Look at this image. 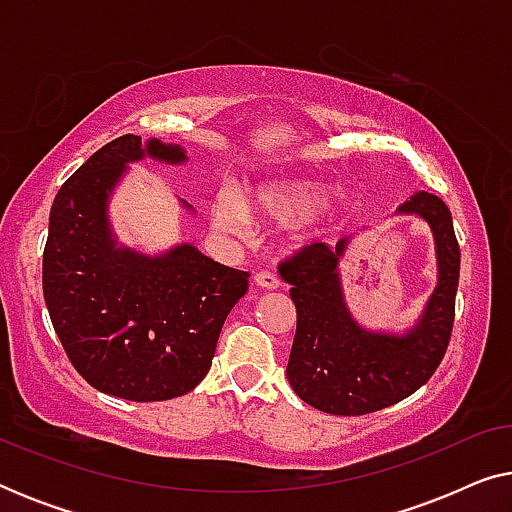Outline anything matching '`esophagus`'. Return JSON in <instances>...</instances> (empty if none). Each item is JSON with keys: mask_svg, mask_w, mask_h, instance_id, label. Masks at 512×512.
<instances>
[{"mask_svg": "<svg viewBox=\"0 0 512 512\" xmlns=\"http://www.w3.org/2000/svg\"><path fill=\"white\" fill-rule=\"evenodd\" d=\"M254 284L263 286V289H277L279 277L270 270H261V272H256V275H254Z\"/></svg>", "mask_w": 512, "mask_h": 512, "instance_id": "1", "label": "esophagus"}]
</instances>
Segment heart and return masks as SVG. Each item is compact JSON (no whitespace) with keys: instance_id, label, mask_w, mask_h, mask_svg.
Instances as JSON below:
<instances>
[{"instance_id":"heart-1","label":"heart","mask_w":512,"mask_h":512,"mask_svg":"<svg viewBox=\"0 0 512 512\" xmlns=\"http://www.w3.org/2000/svg\"><path fill=\"white\" fill-rule=\"evenodd\" d=\"M326 188L310 179H275L254 188L244 200V207L235 198H223L214 205V223L228 233H242L247 216L244 209L261 219L277 223H296L298 230L310 226L319 216Z\"/></svg>"}]
</instances>
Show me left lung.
<instances>
[{"mask_svg": "<svg viewBox=\"0 0 512 512\" xmlns=\"http://www.w3.org/2000/svg\"><path fill=\"white\" fill-rule=\"evenodd\" d=\"M398 212L429 223L438 256L436 291L419 324L405 335L370 333L349 314L338 270L349 240L335 247L314 242L279 263L298 314L286 377L307 405L328 415H368L403 401L429 382L450 345L459 286L452 214L426 191L412 195Z\"/></svg>", "mask_w": 512, "mask_h": 512, "instance_id": "left-lung-1", "label": "left lung"}]
</instances>
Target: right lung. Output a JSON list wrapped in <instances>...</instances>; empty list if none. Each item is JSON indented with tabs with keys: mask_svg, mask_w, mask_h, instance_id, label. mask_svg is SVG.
<instances>
[{
	"mask_svg": "<svg viewBox=\"0 0 512 512\" xmlns=\"http://www.w3.org/2000/svg\"><path fill=\"white\" fill-rule=\"evenodd\" d=\"M184 163V149L123 135L93 153L60 186L44 247V300L67 359L104 394L151 403L184 396L212 366L249 272L191 244L149 258L118 249L107 202L128 163Z\"/></svg>",
	"mask_w": 512,
	"mask_h": 512,
	"instance_id": "1",
	"label": "right lung"
}]
</instances>
